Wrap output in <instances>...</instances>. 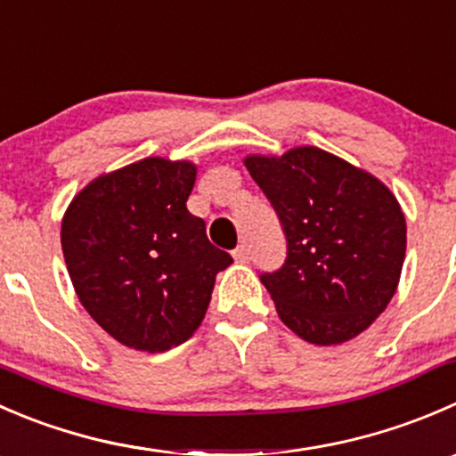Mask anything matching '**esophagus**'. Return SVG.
I'll use <instances>...</instances> for the list:
<instances>
[{"mask_svg": "<svg viewBox=\"0 0 456 456\" xmlns=\"http://www.w3.org/2000/svg\"><path fill=\"white\" fill-rule=\"evenodd\" d=\"M232 256H234V259H237V261H241V264H246V261L250 259V248H248L246 243H241V246L234 248Z\"/></svg>", "mask_w": 456, "mask_h": 456, "instance_id": "obj_1", "label": "esophagus"}]
</instances>
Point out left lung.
Wrapping results in <instances>:
<instances>
[{
	"mask_svg": "<svg viewBox=\"0 0 456 456\" xmlns=\"http://www.w3.org/2000/svg\"><path fill=\"white\" fill-rule=\"evenodd\" d=\"M286 234V261L261 273L281 322L301 339L335 346L386 310L405 256V217L372 175L319 148L246 157Z\"/></svg>",
	"mask_w": 456,
	"mask_h": 456,
	"instance_id": "left-lung-1",
	"label": "left lung"
}]
</instances>
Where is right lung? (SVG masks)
<instances>
[{
	"label": "right lung",
	"mask_w": 456,
	"mask_h": 456,
	"mask_svg": "<svg viewBox=\"0 0 456 456\" xmlns=\"http://www.w3.org/2000/svg\"><path fill=\"white\" fill-rule=\"evenodd\" d=\"M197 168L161 157L102 175L61 222L81 305L119 344L161 353L200 328L217 273L232 264L188 213Z\"/></svg>",
	"instance_id": "add662e5"
}]
</instances>
